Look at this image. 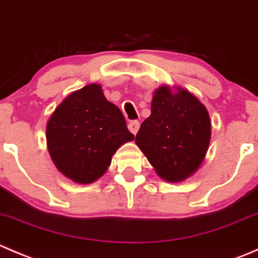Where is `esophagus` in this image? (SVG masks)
Wrapping results in <instances>:
<instances>
[{
    "instance_id": "obj_1",
    "label": "esophagus",
    "mask_w": 258,
    "mask_h": 258,
    "mask_svg": "<svg viewBox=\"0 0 258 258\" xmlns=\"http://www.w3.org/2000/svg\"><path fill=\"white\" fill-rule=\"evenodd\" d=\"M139 128H140V122L136 121V119H134V121H131V122H130V123H128V130H130V131H131L134 135L137 134V131H139Z\"/></svg>"
}]
</instances>
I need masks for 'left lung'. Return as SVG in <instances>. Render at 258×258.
<instances>
[{"mask_svg":"<svg viewBox=\"0 0 258 258\" xmlns=\"http://www.w3.org/2000/svg\"><path fill=\"white\" fill-rule=\"evenodd\" d=\"M210 139L206 107L186 90L172 93L162 86L153 95L151 116L142 122L136 144L160 177L177 182L200 167Z\"/></svg>","mask_w":258,"mask_h":258,"instance_id":"1","label":"left lung"}]
</instances>
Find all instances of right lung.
<instances>
[{"mask_svg":"<svg viewBox=\"0 0 258 258\" xmlns=\"http://www.w3.org/2000/svg\"><path fill=\"white\" fill-rule=\"evenodd\" d=\"M134 137L119 108L106 100L96 83L64 98L46 128L52 161L77 183H91L101 177L117 148Z\"/></svg>","mask_w":258,"mask_h":258,"instance_id":"add662e5","label":"right lung"}]
</instances>
